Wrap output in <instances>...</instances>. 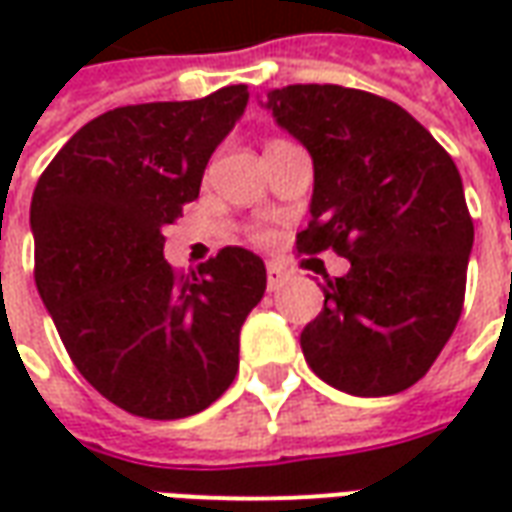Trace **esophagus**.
<instances>
[{
	"mask_svg": "<svg viewBox=\"0 0 512 512\" xmlns=\"http://www.w3.org/2000/svg\"><path fill=\"white\" fill-rule=\"evenodd\" d=\"M266 277H268V290H277L279 285L288 279V268L282 266V263H268Z\"/></svg>",
	"mask_w": 512,
	"mask_h": 512,
	"instance_id": "obj_1",
	"label": "esophagus"
}]
</instances>
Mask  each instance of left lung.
Wrapping results in <instances>:
<instances>
[{"label":"left lung","mask_w":512,"mask_h":512,"mask_svg":"<svg viewBox=\"0 0 512 512\" xmlns=\"http://www.w3.org/2000/svg\"><path fill=\"white\" fill-rule=\"evenodd\" d=\"M271 117L312 158L299 252L351 260L301 332L312 373L356 397L425 376L461 318L474 224L461 172L403 106L340 84L271 90Z\"/></svg>","instance_id":"left-lung-1"}]
</instances>
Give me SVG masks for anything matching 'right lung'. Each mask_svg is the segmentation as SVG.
Instances as JSON below:
<instances>
[{
	"label": "right lung",
	"mask_w": 512,
	"mask_h": 512,
	"mask_svg": "<svg viewBox=\"0 0 512 512\" xmlns=\"http://www.w3.org/2000/svg\"><path fill=\"white\" fill-rule=\"evenodd\" d=\"M246 101V84H233L98 115L32 194L40 299L79 373L136 417H191L222 397L241 326L266 293V266L244 246L186 277L164 260V227L200 197L208 158Z\"/></svg>",
	"instance_id": "add662e5"
}]
</instances>
